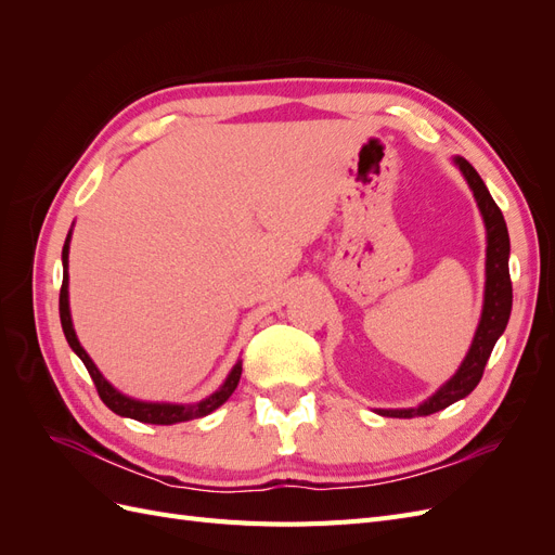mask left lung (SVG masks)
Masks as SVG:
<instances>
[{
  "label": "left lung",
  "instance_id": "1",
  "mask_svg": "<svg viewBox=\"0 0 555 555\" xmlns=\"http://www.w3.org/2000/svg\"><path fill=\"white\" fill-rule=\"evenodd\" d=\"M451 162L456 164V169L463 173L467 188L473 190V196L477 201V208L481 212V220L486 227V282H483L481 317H479L473 345H469L465 359L459 365V371L453 373L433 396H428L424 402H418V405L400 408V410H375L382 416H396V418L428 416L449 408L451 402L473 393L483 375L486 361H489L498 338L505 333L509 322L512 280H509V233H507L505 217H502L500 208L495 206L491 192L486 190L479 173L473 169V164L459 155Z\"/></svg>",
  "mask_w": 555,
  "mask_h": 555
}]
</instances>
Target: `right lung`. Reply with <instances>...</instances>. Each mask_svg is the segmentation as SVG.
Instances as JSON below:
<instances>
[{
	"mask_svg": "<svg viewBox=\"0 0 555 555\" xmlns=\"http://www.w3.org/2000/svg\"><path fill=\"white\" fill-rule=\"evenodd\" d=\"M69 243H72V231L69 236L64 241L62 247V289H60V322H62V331L64 338L69 343V347L76 351V357L86 363L88 373L96 386L99 398L106 402V408L113 410L115 414L127 416V418H137L141 424H155V426H173L180 422H192V418L206 416L210 412H215L220 405L229 400V396L236 391V386L241 382V373H243V361L238 359L236 365L231 367V373L227 375V379L222 382V386L217 391H212L208 398L198 400V402H150V400H139L131 398L127 393H122L102 375V371L94 365V361L90 359V354L82 349L74 322H72V308H69Z\"/></svg>",
	"mask_w": 555,
	"mask_h": 555,
	"instance_id": "add662e5",
	"label": "right lung"
}]
</instances>
